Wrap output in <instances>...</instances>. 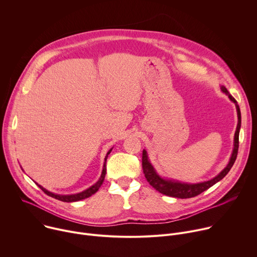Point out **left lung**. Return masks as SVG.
<instances>
[{
    "label": "left lung",
    "instance_id": "1",
    "mask_svg": "<svg viewBox=\"0 0 257 257\" xmlns=\"http://www.w3.org/2000/svg\"><path fill=\"white\" fill-rule=\"evenodd\" d=\"M221 90L224 93H226L229 96V98L236 104L237 115H238V124H237L235 137H234V149H233V153H232L229 164L221 173H219L217 176H215L214 178H212L208 181H205V182L196 183V184H190V183H184V182H180V181H176V180H168V179L162 178L156 172L154 166L151 164L149 157H148V153H146L145 150H143V152H142V169H143L144 176L150 184L156 190H158L160 193L171 196V197H177V198H191V197L197 196L200 193H202L203 191H205L208 188H210L211 186H213L215 183H217L219 180H222L229 173L231 168L233 167V165L237 159L238 149H239V132H240V127H241V112H240V107L237 104L236 99L229 93L227 88L225 86H221Z\"/></svg>",
    "mask_w": 257,
    "mask_h": 257
}]
</instances>
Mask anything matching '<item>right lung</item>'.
<instances>
[{"label": "right lung", "instance_id": "obj_1", "mask_svg": "<svg viewBox=\"0 0 257 257\" xmlns=\"http://www.w3.org/2000/svg\"><path fill=\"white\" fill-rule=\"evenodd\" d=\"M112 150H113V149H111V150H109V151L107 152V154H106V156H105V158H104L103 168H102V172H101V175H100L99 180L95 183L94 185L90 186L88 189H86V190H84V191H82V192H80V193L71 194V195H60V194H55V193H52V192L48 191L47 189H45L44 187H42L41 185H39L38 183H36V185H38L47 195H49V196H51V197H53V198H56V199H58V200L64 201V202H74V201H79V200H81V199H85V198L91 196L92 194H94V193L99 189V187L101 186L102 182H103V180H104V177H105V172H106V168H105L106 159H107V156H108L109 154H111Z\"/></svg>", "mask_w": 257, "mask_h": 257}]
</instances>
